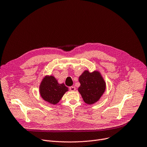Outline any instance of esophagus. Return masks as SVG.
I'll return each mask as SVG.
<instances>
[{"label":"esophagus","mask_w":147,"mask_h":147,"mask_svg":"<svg viewBox=\"0 0 147 147\" xmlns=\"http://www.w3.org/2000/svg\"><path fill=\"white\" fill-rule=\"evenodd\" d=\"M69 90H70V91H72V92H73V91H75L76 90V88L74 86H71L69 87Z\"/></svg>","instance_id":"esophagus-1"}]
</instances>
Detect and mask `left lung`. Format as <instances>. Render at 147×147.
<instances>
[{"instance_id":"obj_1","label":"left lung","mask_w":147,"mask_h":147,"mask_svg":"<svg viewBox=\"0 0 147 147\" xmlns=\"http://www.w3.org/2000/svg\"><path fill=\"white\" fill-rule=\"evenodd\" d=\"M78 92L85 103L92 105L98 101L106 89V83L98 71H85L79 77Z\"/></svg>"}]
</instances>
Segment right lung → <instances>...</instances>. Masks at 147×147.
I'll use <instances>...</instances> for the list:
<instances>
[{"label": "right lung", "instance_id": "add662e5", "mask_svg": "<svg viewBox=\"0 0 147 147\" xmlns=\"http://www.w3.org/2000/svg\"><path fill=\"white\" fill-rule=\"evenodd\" d=\"M69 88L63 83H58L53 76H45L39 87V93L42 99L51 104H57Z\"/></svg>", "mask_w": 147, "mask_h": 147}]
</instances>
